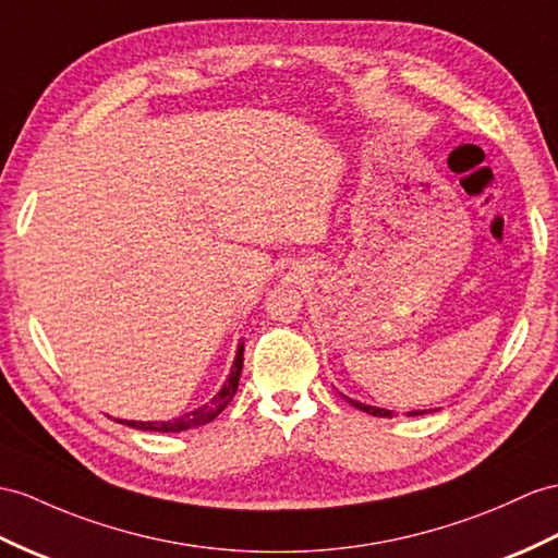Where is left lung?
Here are the masks:
<instances>
[{
	"instance_id": "obj_1",
	"label": "left lung",
	"mask_w": 558,
	"mask_h": 558,
	"mask_svg": "<svg viewBox=\"0 0 558 558\" xmlns=\"http://www.w3.org/2000/svg\"><path fill=\"white\" fill-rule=\"evenodd\" d=\"M348 402H350L352 407H357L360 412H366V414H372V416H386V418H390V416H392V412H390V410H381V407H372V404H364V402L350 400V398H348ZM416 414H426V410H424V412H418V410H414V412H407V416H416Z\"/></svg>"
}]
</instances>
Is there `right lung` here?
<instances>
[{
  "mask_svg": "<svg viewBox=\"0 0 558 558\" xmlns=\"http://www.w3.org/2000/svg\"><path fill=\"white\" fill-rule=\"evenodd\" d=\"M241 369H243V343H239V348H236V360H234L232 372H229V376H227L225 386L217 390V396L213 400H208L206 404H201L198 410L186 412V414L170 418V421H120V424H125L130 428H140V430H158V433H180V430L206 426L236 396Z\"/></svg>",
  "mask_w": 558,
  "mask_h": 558,
  "instance_id": "add662e5",
  "label": "right lung"
}]
</instances>
